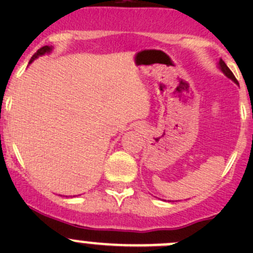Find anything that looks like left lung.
<instances>
[{"label":"left lung","instance_id":"left-lung-1","mask_svg":"<svg viewBox=\"0 0 253 253\" xmlns=\"http://www.w3.org/2000/svg\"><path fill=\"white\" fill-rule=\"evenodd\" d=\"M219 67H220V70L223 71V73H224V75L226 76V77H229V78H230V79H233L234 82H236V83H237V81H236L235 76H234V73L231 72V71H230V68H229L228 66H226V63L224 62L223 60H220V61H219Z\"/></svg>","mask_w":253,"mask_h":253}]
</instances>
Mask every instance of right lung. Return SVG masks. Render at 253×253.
<instances>
[{"mask_svg": "<svg viewBox=\"0 0 253 253\" xmlns=\"http://www.w3.org/2000/svg\"><path fill=\"white\" fill-rule=\"evenodd\" d=\"M50 51H51V47L48 46V45H46V46H42V47H40L39 50H38L37 52H35L34 55L32 56V58H30V62H32V61H34L35 58H37V57H39V56L44 55V53H46V52H50Z\"/></svg>", "mask_w": 253, "mask_h": 253, "instance_id": "obj_1", "label": "right lung"}]
</instances>
